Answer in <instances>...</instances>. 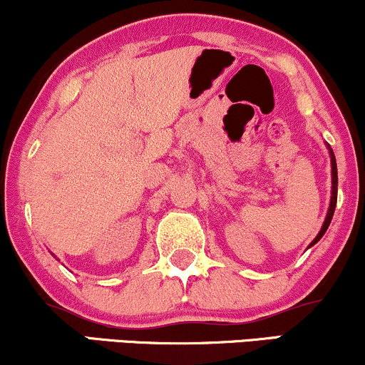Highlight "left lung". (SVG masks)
<instances>
[{"label":"left lung","instance_id":"8db88e82","mask_svg":"<svg viewBox=\"0 0 365 365\" xmlns=\"http://www.w3.org/2000/svg\"><path fill=\"white\" fill-rule=\"evenodd\" d=\"M330 149V158H331V200H330V209H328V214H327V219H324L323 226H322V231L318 232V236L313 240V243L309 245V247H313L314 243H318L319 240L323 238V235L327 232L328 226H330L331 222V217H333V212H335V207H336V187H338V173H336V160H335V155H333L331 148L328 146Z\"/></svg>","mask_w":365,"mask_h":365}]
</instances>
